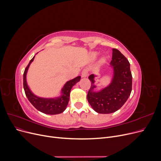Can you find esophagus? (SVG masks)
Returning a JSON list of instances; mask_svg holds the SVG:
<instances>
[{
    "instance_id": "obj_1",
    "label": "esophagus",
    "mask_w": 161,
    "mask_h": 161,
    "mask_svg": "<svg viewBox=\"0 0 161 161\" xmlns=\"http://www.w3.org/2000/svg\"><path fill=\"white\" fill-rule=\"evenodd\" d=\"M88 71L86 69H83L81 73L82 77H88Z\"/></svg>"
}]
</instances>
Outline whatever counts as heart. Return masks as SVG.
I'll return each mask as SVG.
<instances>
[{"instance_id":"obj_1","label":"heart","mask_w":161,"mask_h":161,"mask_svg":"<svg viewBox=\"0 0 161 161\" xmlns=\"http://www.w3.org/2000/svg\"><path fill=\"white\" fill-rule=\"evenodd\" d=\"M97 55H98V54L97 53H92V54H91V57H92V58H93V59H95L97 56ZM101 62H104V59H102L101 60Z\"/></svg>"}]
</instances>
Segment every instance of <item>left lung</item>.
Segmentation results:
<instances>
[{
	"label": "left lung",
	"instance_id": "obj_1",
	"mask_svg": "<svg viewBox=\"0 0 161 161\" xmlns=\"http://www.w3.org/2000/svg\"><path fill=\"white\" fill-rule=\"evenodd\" d=\"M110 67L113 69L111 82L99 91L96 88L95 77L90 75L88 79L92 85L87 99L92 108L99 114H110L119 110L128 99L132 90V75L128 60L116 49H112Z\"/></svg>",
	"mask_w": 161,
	"mask_h": 161
}]
</instances>
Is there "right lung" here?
I'll use <instances>...</instances> for the list:
<instances>
[{"instance_id":"1","label":"right lung","mask_w":161,"mask_h":161,"mask_svg":"<svg viewBox=\"0 0 161 161\" xmlns=\"http://www.w3.org/2000/svg\"><path fill=\"white\" fill-rule=\"evenodd\" d=\"M34 57L35 56L26 66L23 74V87L26 96L28 101L37 110L44 113V114L50 115L60 114L67 107L69 100L71 90L75 84L80 81V76H78L76 78L66 82L61 90V95L59 97L54 98H44L37 96L31 90L26 82L27 71L30 65L33 62Z\"/></svg>"}]
</instances>
